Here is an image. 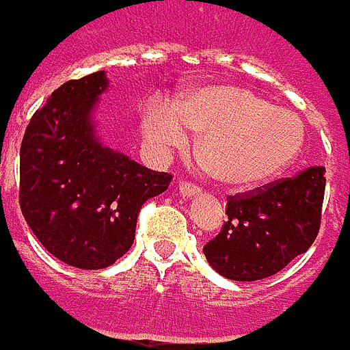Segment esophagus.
<instances>
[{
    "mask_svg": "<svg viewBox=\"0 0 350 350\" xmlns=\"http://www.w3.org/2000/svg\"><path fill=\"white\" fill-rule=\"evenodd\" d=\"M200 191H202V189H200V187H198L196 183H189V181L179 183V195L185 196V198H187V196L198 195Z\"/></svg>",
    "mask_w": 350,
    "mask_h": 350,
    "instance_id": "obj_1",
    "label": "esophagus"
}]
</instances>
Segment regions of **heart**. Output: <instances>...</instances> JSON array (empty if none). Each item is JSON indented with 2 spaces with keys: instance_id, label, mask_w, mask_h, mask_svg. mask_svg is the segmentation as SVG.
<instances>
[{
  "instance_id": "b5f03b06",
  "label": "heart",
  "mask_w": 350,
  "mask_h": 350,
  "mask_svg": "<svg viewBox=\"0 0 350 350\" xmlns=\"http://www.w3.org/2000/svg\"><path fill=\"white\" fill-rule=\"evenodd\" d=\"M189 130L226 185H255L288 167L300 155L306 128L300 116L239 85H208L177 101L152 99L142 115L146 142L159 154L183 148Z\"/></svg>"
}]
</instances>
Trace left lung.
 <instances>
[{
	"label": "left lung",
	"mask_w": 350,
	"mask_h": 350,
	"mask_svg": "<svg viewBox=\"0 0 350 350\" xmlns=\"http://www.w3.org/2000/svg\"><path fill=\"white\" fill-rule=\"evenodd\" d=\"M323 173V167H308L296 177L228 196V220L202 249L212 269L249 282L276 275L306 253L321 226Z\"/></svg>",
	"instance_id": "8db88e82"
}]
</instances>
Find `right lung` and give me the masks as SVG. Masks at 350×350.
I'll list each match as a JSON object with an SVG mask.
<instances>
[{
    "label": "right lung",
    "mask_w": 350,
    "mask_h": 350,
    "mask_svg": "<svg viewBox=\"0 0 350 350\" xmlns=\"http://www.w3.org/2000/svg\"><path fill=\"white\" fill-rule=\"evenodd\" d=\"M107 85L105 72L66 81L21 142V212L46 251L77 269L120 259L132 247L144 202L173 179L97 140L91 111Z\"/></svg>",
    "instance_id": "right-lung-1"
}]
</instances>
